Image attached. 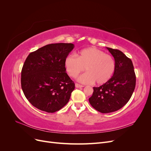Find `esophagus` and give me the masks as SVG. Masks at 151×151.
<instances>
[{"instance_id": "obj_1", "label": "esophagus", "mask_w": 151, "mask_h": 151, "mask_svg": "<svg viewBox=\"0 0 151 151\" xmlns=\"http://www.w3.org/2000/svg\"><path fill=\"white\" fill-rule=\"evenodd\" d=\"M75 86H76V87L77 88H83V85H81V84H77V83H76L75 84Z\"/></svg>"}]
</instances>
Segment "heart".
Listing matches in <instances>:
<instances>
[{
  "instance_id": "obj_1",
  "label": "heart",
  "mask_w": 151,
  "mask_h": 151,
  "mask_svg": "<svg viewBox=\"0 0 151 151\" xmlns=\"http://www.w3.org/2000/svg\"><path fill=\"white\" fill-rule=\"evenodd\" d=\"M76 56H67L64 67L68 74L73 78L78 77L85 67L87 72L78 79L82 83L90 84L95 81L97 84H104L111 79L115 73L116 63L113 57L96 48L82 50Z\"/></svg>"
}]
</instances>
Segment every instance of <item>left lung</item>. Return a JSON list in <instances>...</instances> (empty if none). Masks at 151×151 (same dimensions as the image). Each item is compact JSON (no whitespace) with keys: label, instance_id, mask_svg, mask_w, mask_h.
<instances>
[{"label":"left lung","instance_id":"1","mask_svg":"<svg viewBox=\"0 0 151 151\" xmlns=\"http://www.w3.org/2000/svg\"><path fill=\"white\" fill-rule=\"evenodd\" d=\"M115 59V71L108 83L94 87L89 101L96 110L102 113L116 111L129 101L133 94L136 77L131 59L120 50L106 47Z\"/></svg>","mask_w":151,"mask_h":151}]
</instances>
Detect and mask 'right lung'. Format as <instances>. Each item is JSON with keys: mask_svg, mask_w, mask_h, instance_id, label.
<instances>
[{"mask_svg": "<svg viewBox=\"0 0 151 151\" xmlns=\"http://www.w3.org/2000/svg\"><path fill=\"white\" fill-rule=\"evenodd\" d=\"M72 43H53L31 52L21 71V88L29 103L40 110L54 113L69 101L75 84L66 73L65 58Z\"/></svg>", "mask_w": 151, "mask_h": 151, "instance_id": "add662e5", "label": "right lung"}]
</instances>
